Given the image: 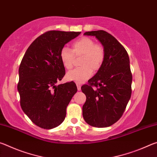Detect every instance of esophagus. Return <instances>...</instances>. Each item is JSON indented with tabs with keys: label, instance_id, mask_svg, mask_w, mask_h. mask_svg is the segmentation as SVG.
I'll use <instances>...</instances> for the list:
<instances>
[{
	"label": "esophagus",
	"instance_id": "1",
	"mask_svg": "<svg viewBox=\"0 0 157 157\" xmlns=\"http://www.w3.org/2000/svg\"><path fill=\"white\" fill-rule=\"evenodd\" d=\"M77 88H78V91H80V90H81V85L79 84H77Z\"/></svg>",
	"mask_w": 157,
	"mask_h": 157
}]
</instances>
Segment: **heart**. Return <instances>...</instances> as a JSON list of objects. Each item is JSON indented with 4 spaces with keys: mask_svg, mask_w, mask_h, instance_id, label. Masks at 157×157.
<instances>
[{
    "mask_svg": "<svg viewBox=\"0 0 157 157\" xmlns=\"http://www.w3.org/2000/svg\"><path fill=\"white\" fill-rule=\"evenodd\" d=\"M60 59L63 66L72 69L75 62V57H82L79 65L82 67L74 69L66 74L70 81L82 84L92 75V71L96 72L102 67L105 58L104 48L96 44L94 40L87 36L78 39L72 44V50L63 47L59 54Z\"/></svg>",
    "mask_w": 157,
    "mask_h": 157,
    "instance_id": "1",
    "label": "heart"
}]
</instances>
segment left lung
Returning a JSON list of instances; mask_svg holds the SVG:
<instances>
[{
    "mask_svg": "<svg viewBox=\"0 0 157 157\" xmlns=\"http://www.w3.org/2000/svg\"><path fill=\"white\" fill-rule=\"evenodd\" d=\"M104 48L105 58L102 67L82 86L86 100L82 107L84 121L95 127H107L123 116L132 95V75L126 50L111 34L104 30L91 31ZM93 86L97 89L94 90Z\"/></svg>",
    "mask_w": 157,
    "mask_h": 157,
    "instance_id": "left-lung-1",
    "label": "left lung"
}]
</instances>
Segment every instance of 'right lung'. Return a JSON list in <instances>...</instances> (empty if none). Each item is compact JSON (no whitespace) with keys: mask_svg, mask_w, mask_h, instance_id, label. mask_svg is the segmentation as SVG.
Returning <instances> with one entry per match:
<instances>
[{"mask_svg":"<svg viewBox=\"0 0 157 157\" xmlns=\"http://www.w3.org/2000/svg\"><path fill=\"white\" fill-rule=\"evenodd\" d=\"M80 33L46 32L30 44L21 61L17 86L21 107L41 128H55L64 121L66 107L78 91L74 82L57 86L56 83L65 75L59 57L61 50Z\"/></svg>","mask_w":157,"mask_h":157,"instance_id":"right-lung-1","label":"right lung"}]
</instances>
